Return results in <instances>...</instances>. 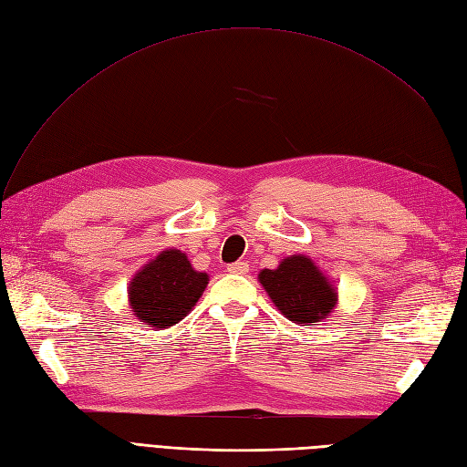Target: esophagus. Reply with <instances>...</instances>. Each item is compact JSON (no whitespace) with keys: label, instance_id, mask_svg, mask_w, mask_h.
Returning a JSON list of instances; mask_svg holds the SVG:
<instances>
[{"label":"esophagus","instance_id":"1","mask_svg":"<svg viewBox=\"0 0 467 467\" xmlns=\"http://www.w3.org/2000/svg\"><path fill=\"white\" fill-rule=\"evenodd\" d=\"M228 271H230L232 275H247V273H249V265H247L245 261H237V263H234V265L228 266Z\"/></svg>","mask_w":467,"mask_h":467}]
</instances>
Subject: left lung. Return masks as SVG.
<instances>
[{
    "instance_id": "1",
    "label": "left lung",
    "mask_w": 467,
    "mask_h": 467,
    "mask_svg": "<svg viewBox=\"0 0 467 467\" xmlns=\"http://www.w3.org/2000/svg\"><path fill=\"white\" fill-rule=\"evenodd\" d=\"M259 282L278 312L300 325H317L335 312L338 292L319 265L307 255L285 257L276 268H263Z\"/></svg>"
}]
</instances>
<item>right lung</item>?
Segmentation results:
<instances>
[{"label": "right lung", "instance_id": "1", "mask_svg": "<svg viewBox=\"0 0 467 467\" xmlns=\"http://www.w3.org/2000/svg\"><path fill=\"white\" fill-rule=\"evenodd\" d=\"M208 275L194 271L179 249H165L146 263L129 285V306L146 327L169 329L201 300Z\"/></svg>", "mask_w": 467, "mask_h": 467}]
</instances>
